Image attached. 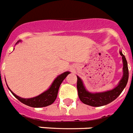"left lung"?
<instances>
[{"instance_id": "left-lung-1", "label": "left lung", "mask_w": 133, "mask_h": 133, "mask_svg": "<svg viewBox=\"0 0 133 133\" xmlns=\"http://www.w3.org/2000/svg\"><path fill=\"white\" fill-rule=\"evenodd\" d=\"M119 54L122 57L123 62V75L116 87L111 90L92 93L87 91L84 85L83 81L79 76H77V88L78 96L82 102L91 107H102L109 103L112 102L120 95L124 88L126 87L128 80V63L122 51H119Z\"/></svg>"}]
</instances>
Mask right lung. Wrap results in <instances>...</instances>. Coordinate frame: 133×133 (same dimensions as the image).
Instances as JSON below:
<instances>
[{
    "label": "right lung",
    "mask_w": 133,
    "mask_h": 133,
    "mask_svg": "<svg viewBox=\"0 0 133 133\" xmlns=\"http://www.w3.org/2000/svg\"><path fill=\"white\" fill-rule=\"evenodd\" d=\"M20 42H21V40H18L16 42V44H18ZM69 73V71H66L60 74V75H58L47 90H46L44 92H43L38 96L31 97V98H23V97L18 96L14 93H13L11 91V89H9V87L7 86H7L9 91H11V93L13 94V95L16 98L18 99L21 102L25 105H27L29 107H34V108H41V107L49 106L54 102V101L56 100V99L57 98L58 90H59L60 84Z\"/></svg>",
    "instance_id": "obj_1"
}]
</instances>
